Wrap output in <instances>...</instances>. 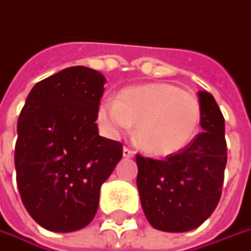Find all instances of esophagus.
I'll use <instances>...</instances> for the list:
<instances>
[{
  "instance_id": "esophagus-1",
  "label": "esophagus",
  "mask_w": 251,
  "mask_h": 251,
  "mask_svg": "<svg viewBox=\"0 0 251 251\" xmlns=\"http://www.w3.org/2000/svg\"><path fill=\"white\" fill-rule=\"evenodd\" d=\"M124 156H125V157H133V156H135V151L125 146V148H124Z\"/></svg>"
}]
</instances>
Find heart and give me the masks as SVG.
Instances as JSON below:
<instances>
[{
	"label": "heart",
	"mask_w": 251,
	"mask_h": 251,
	"mask_svg": "<svg viewBox=\"0 0 251 251\" xmlns=\"http://www.w3.org/2000/svg\"><path fill=\"white\" fill-rule=\"evenodd\" d=\"M199 99L172 83H148L121 91L116 100H103L98 121L111 136L136 126V140L148 153L168 156L184 149L199 130Z\"/></svg>",
	"instance_id": "1"
}]
</instances>
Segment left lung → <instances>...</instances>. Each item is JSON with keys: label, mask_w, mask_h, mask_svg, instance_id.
Returning a JSON list of instances; mask_svg holds the SVG:
<instances>
[{"label": "left lung", "mask_w": 251, "mask_h": 251, "mask_svg": "<svg viewBox=\"0 0 251 251\" xmlns=\"http://www.w3.org/2000/svg\"><path fill=\"white\" fill-rule=\"evenodd\" d=\"M199 102L203 132L184 149L165 159L136 155L142 209L148 222L162 231L199 227L222 196L227 163L225 118L212 94L199 91Z\"/></svg>", "instance_id": "left-lung-1"}]
</instances>
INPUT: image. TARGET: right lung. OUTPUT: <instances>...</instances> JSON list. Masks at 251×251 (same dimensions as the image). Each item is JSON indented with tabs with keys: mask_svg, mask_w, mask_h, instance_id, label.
<instances>
[{
	"mask_svg": "<svg viewBox=\"0 0 251 251\" xmlns=\"http://www.w3.org/2000/svg\"><path fill=\"white\" fill-rule=\"evenodd\" d=\"M105 78L71 67L35 83L18 119L17 186L39 226L68 233L88 226L102 183L122 159V143L98 133Z\"/></svg>",
	"mask_w": 251,
	"mask_h": 251,
	"instance_id": "add662e5",
	"label": "right lung"
}]
</instances>
